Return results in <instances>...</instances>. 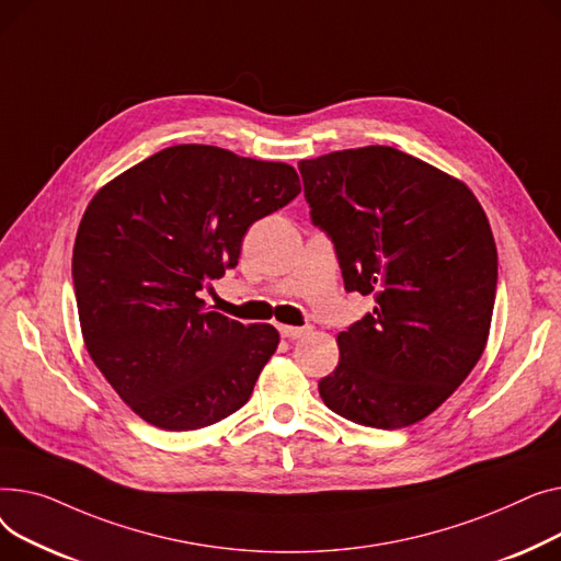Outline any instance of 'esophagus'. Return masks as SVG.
<instances>
[{
  "label": "esophagus",
  "mask_w": 561,
  "mask_h": 561,
  "mask_svg": "<svg viewBox=\"0 0 561 561\" xmlns=\"http://www.w3.org/2000/svg\"><path fill=\"white\" fill-rule=\"evenodd\" d=\"M278 331L285 340H299L308 333L306 325H278Z\"/></svg>",
  "instance_id": "34e87169"
}]
</instances>
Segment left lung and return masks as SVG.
I'll use <instances>...</instances> for the list:
<instances>
[{
    "label": "left lung",
    "mask_w": 561,
    "mask_h": 561,
    "mask_svg": "<svg viewBox=\"0 0 561 561\" xmlns=\"http://www.w3.org/2000/svg\"><path fill=\"white\" fill-rule=\"evenodd\" d=\"M312 224L335 244L344 287L374 312L337 335L340 365L323 403L399 431L435 412L486 346L499 253L473 192L393 147L301 160Z\"/></svg>",
    "instance_id": "obj_1"
}]
</instances>
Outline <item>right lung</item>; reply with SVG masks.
<instances>
[{
    "label": "right lung",
    "instance_id": "obj_1",
    "mask_svg": "<svg viewBox=\"0 0 561 561\" xmlns=\"http://www.w3.org/2000/svg\"><path fill=\"white\" fill-rule=\"evenodd\" d=\"M299 192L291 164L176 145L92 196L72 255L81 333L140 419L199 431L249 401L278 331L213 312L199 291L238 265L249 226Z\"/></svg>",
    "mask_w": 561,
    "mask_h": 561
}]
</instances>
